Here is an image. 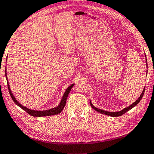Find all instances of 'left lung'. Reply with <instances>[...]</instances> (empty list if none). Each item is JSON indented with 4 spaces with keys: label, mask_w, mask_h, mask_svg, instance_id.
<instances>
[{
    "label": "left lung",
    "mask_w": 154,
    "mask_h": 154,
    "mask_svg": "<svg viewBox=\"0 0 154 154\" xmlns=\"http://www.w3.org/2000/svg\"><path fill=\"white\" fill-rule=\"evenodd\" d=\"M146 64H147V58H146ZM145 87L144 88V89L143 90L142 93H141L140 96L138 97V99L136 100V101L135 102H134V103L130 105V106L127 107V108H124L122 109V110L121 111H119V112H108V111H106V110H103V109H99L96 108V107H94L93 105H92V103H91V101H90V106H91V107L92 108H93L94 110L97 111L98 112H99V113H101L103 114H106V115H108V116H113V117H115V116H120L121 115H123V114H124L125 113H126L127 112L130 110V109H131V108H133L134 107H135L136 105H137L139 102L140 101L141 99L143 98V96L144 94V92H145Z\"/></svg>",
    "instance_id": "1"
}]
</instances>
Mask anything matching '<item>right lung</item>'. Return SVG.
<instances>
[{"instance_id": "1", "label": "right lung", "mask_w": 154, "mask_h": 154, "mask_svg": "<svg viewBox=\"0 0 154 154\" xmlns=\"http://www.w3.org/2000/svg\"><path fill=\"white\" fill-rule=\"evenodd\" d=\"M6 69H5V77H6V79H7V86H8V89H9V94H10V96L11 97V99L13 101H14V103H15L17 106L20 107L23 109H24V111L27 112L29 114H30V115L33 116H51V115H55V114H60L61 112L63 110V109L65 107V105L66 103V99H67V97H68V95L69 94V92L70 91V90L72 88V86H74V84H71L70 86L67 88V89L66 90V91L64 92V94L63 95L62 100H61L60 103H59V105L57 107H55V108H51L49 109H47V110H43V111H41V110H35V109H29L26 108V107L23 106V105L20 104L19 102L17 101L15 97L14 96L13 93H12L11 91V89H10V87H9V82H8V80H7V72H6Z\"/></svg>"}]
</instances>
